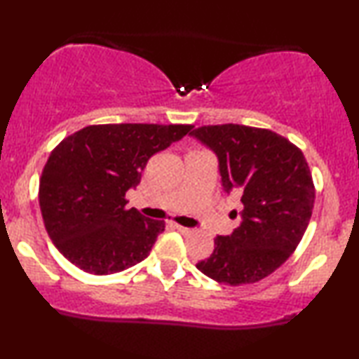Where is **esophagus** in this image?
I'll list each match as a JSON object with an SVG mask.
<instances>
[{"label":"esophagus","instance_id":"esophagus-1","mask_svg":"<svg viewBox=\"0 0 359 359\" xmlns=\"http://www.w3.org/2000/svg\"><path fill=\"white\" fill-rule=\"evenodd\" d=\"M175 227H176V230H178V232L184 233V235H188V233L193 232V230H191V229H188V227H183V225H180V224H176Z\"/></svg>","mask_w":359,"mask_h":359}]
</instances>
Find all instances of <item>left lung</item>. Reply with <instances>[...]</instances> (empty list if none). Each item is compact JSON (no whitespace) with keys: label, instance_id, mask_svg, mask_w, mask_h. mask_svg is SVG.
<instances>
[{"label":"left lung","instance_id":"left-lung-1","mask_svg":"<svg viewBox=\"0 0 359 359\" xmlns=\"http://www.w3.org/2000/svg\"><path fill=\"white\" fill-rule=\"evenodd\" d=\"M219 156L222 184L242 201V224L214 238L196 268L214 281L240 286L266 278L297 248L311 220L316 186L302 150L269 129L203 126L191 132Z\"/></svg>","mask_w":359,"mask_h":359}]
</instances>
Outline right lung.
I'll return each instance as SVG.
<instances>
[{
    "label": "right lung",
    "mask_w": 359,
    "mask_h": 359,
    "mask_svg": "<svg viewBox=\"0 0 359 359\" xmlns=\"http://www.w3.org/2000/svg\"><path fill=\"white\" fill-rule=\"evenodd\" d=\"M189 124H96L50 151L39 183V205L53 245L93 274L119 273L149 257L163 220L127 209L126 193L151 155L183 139Z\"/></svg>",
    "instance_id": "right-lung-1"
}]
</instances>
